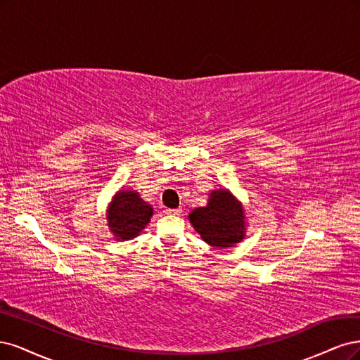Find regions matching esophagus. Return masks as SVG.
I'll use <instances>...</instances> for the list:
<instances>
[{"label":"esophagus","mask_w":360,"mask_h":360,"mask_svg":"<svg viewBox=\"0 0 360 360\" xmlns=\"http://www.w3.org/2000/svg\"><path fill=\"white\" fill-rule=\"evenodd\" d=\"M165 214H167V215H179L181 210H170V207H166Z\"/></svg>","instance_id":"1"}]
</instances>
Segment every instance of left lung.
<instances>
[{
	"label": "left lung",
	"mask_w": 360,
	"mask_h": 360,
	"mask_svg": "<svg viewBox=\"0 0 360 360\" xmlns=\"http://www.w3.org/2000/svg\"><path fill=\"white\" fill-rule=\"evenodd\" d=\"M190 223L211 247L230 248L245 239L247 215L242 202L227 188L210 193L206 206L194 207Z\"/></svg>",
	"instance_id": "left-lung-1"
}]
</instances>
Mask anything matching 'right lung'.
<instances>
[{
	"instance_id": "1",
	"label": "right lung",
	"mask_w": 360,
	"mask_h": 360,
	"mask_svg": "<svg viewBox=\"0 0 360 360\" xmlns=\"http://www.w3.org/2000/svg\"><path fill=\"white\" fill-rule=\"evenodd\" d=\"M153 214V206L145 202L136 190L121 188L112 197L106 219L115 239L130 240L141 235Z\"/></svg>"
}]
</instances>
